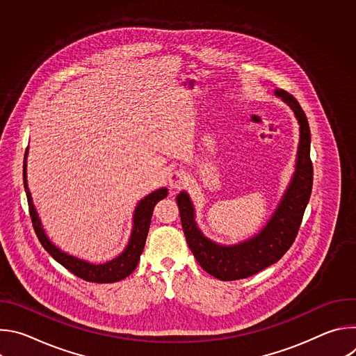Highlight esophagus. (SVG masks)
I'll return each mask as SVG.
<instances>
[{
    "mask_svg": "<svg viewBox=\"0 0 356 356\" xmlns=\"http://www.w3.org/2000/svg\"><path fill=\"white\" fill-rule=\"evenodd\" d=\"M187 181H188V177H187L186 172H183V170H175L169 176V184L172 188H176V190L184 187L187 184Z\"/></svg>",
    "mask_w": 356,
    "mask_h": 356,
    "instance_id": "esophagus-1",
    "label": "esophagus"
}]
</instances>
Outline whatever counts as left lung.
Returning a JSON list of instances; mask_svg holds the SVG:
<instances>
[{
	"mask_svg": "<svg viewBox=\"0 0 356 356\" xmlns=\"http://www.w3.org/2000/svg\"><path fill=\"white\" fill-rule=\"evenodd\" d=\"M275 94L293 110L300 125L296 172L270 220L259 234L236 245L224 246L206 238L194 221V207L186 191L177 197V206L186 241L200 266L220 280H239L257 275L276 264L293 245L313 188L310 159V127L298 101L284 90Z\"/></svg>",
	"mask_w": 356,
	"mask_h": 356,
	"instance_id": "left-lung-1",
	"label": "left lung"
}]
</instances>
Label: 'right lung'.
<instances>
[{
  "label": "right lung",
  "mask_w": 356,
  "mask_h": 356,
  "mask_svg": "<svg viewBox=\"0 0 356 356\" xmlns=\"http://www.w3.org/2000/svg\"><path fill=\"white\" fill-rule=\"evenodd\" d=\"M26 155H28V147L25 152V161H24V187L25 193L28 197V206H29V214L32 220L33 229L36 232L38 239L40 241L42 246L49 252V255L52 257L56 262H59L62 266H65L69 272L76 275L77 277L86 280V282H94V283H114L125 279L129 276L140 258V253L145 248L146 236L149 232V225H150V218L152 214H154V209L156 206V202L163 200L168 195V188L162 187L154 193H150L145 198H142L138 206L135 209L134 214V227H132V234L129 238V242L127 248L122 250L120 257L115 259L106 262V264H99L94 265L90 262H86L83 259H79L76 257L69 255V253L60 250L58 246H55L47 235L44 234V229L42 228L40 220L38 217V213L35 210V206L32 202V197L28 188L26 183Z\"/></svg>",
  "instance_id": "1"
}]
</instances>
